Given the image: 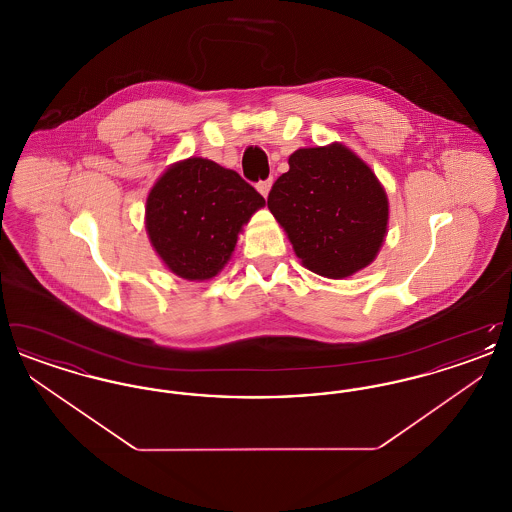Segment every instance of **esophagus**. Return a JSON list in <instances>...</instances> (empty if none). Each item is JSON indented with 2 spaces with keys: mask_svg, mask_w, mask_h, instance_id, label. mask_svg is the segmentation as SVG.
<instances>
[{
  "mask_svg": "<svg viewBox=\"0 0 512 512\" xmlns=\"http://www.w3.org/2000/svg\"><path fill=\"white\" fill-rule=\"evenodd\" d=\"M270 188H272V180H270V178H268V180H261V182L257 184V190H259V194L263 195V197H267Z\"/></svg>",
  "mask_w": 512,
  "mask_h": 512,
  "instance_id": "obj_1",
  "label": "esophagus"
}]
</instances>
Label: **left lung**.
I'll list each match as a JSON object with an SVG mask.
<instances>
[{"label": "left lung", "instance_id": "1", "mask_svg": "<svg viewBox=\"0 0 512 512\" xmlns=\"http://www.w3.org/2000/svg\"><path fill=\"white\" fill-rule=\"evenodd\" d=\"M288 165L267 203L301 265L332 280L368 267L390 220V201L378 176L340 142L301 147Z\"/></svg>", "mask_w": 512, "mask_h": 512}]
</instances>
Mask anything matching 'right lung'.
<instances>
[{"instance_id": "obj_1", "label": "right lung", "mask_w": 512, "mask_h": 512, "mask_svg": "<svg viewBox=\"0 0 512 512\" xmlns=\"http://www.w3.org/2000/svg\"><path fill=\"white\" fill-rule=\"evenodd\" d=\"M265 199L236 171L203 157L172 163L146 199L149 242L172 274L205 282L230 261Z\"/></svg>"}]
</instances>
